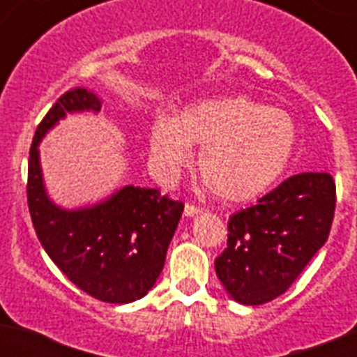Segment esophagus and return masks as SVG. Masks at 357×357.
<instances>
[{
    "mask_svg": "<svg viewBox=\"0 0 357 357\" xmlns=\"http://www.w3.org/2000/svg\"><path fill=\"white\" fill-rule=\"evenodd\" d=\"M202 213L200 206H195V204H185L184 207V214L185 216H197V214Z\"/></svg>",
    "mask_w": 357,
    "mask_h": 357,
    "instance_id": "1",
    "label": "esophagus"
}]
</instances>
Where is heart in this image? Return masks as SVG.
<instances>
[{
  "mask_svg": "<svg viewBox=\"0 0 357 357\" xmlns=\"http://www.w3.org/2000/svg\"><path fill=\"white\" fill-rule=\"evenodd\" d=\"M150 164L172 178L202 144L198 169L211 193L227 202L254 198L284 169L295 127L284 110L245 96L209 98L184 107L173 119L157 118L150 130Z\"/></svg>",
  "mask_w": 357,
  "mask_h": 357,
  "instance_id": "obj_1",
  "label": "heart"
}]
</instances>
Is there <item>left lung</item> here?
Returning <instances> with one entry per match:
<instances>
[{
	"label": "left lung",
	"instance_id": "obj_1",
	"mask_svg": "<svg viewBox=\"0 0 357 357\" xmlns=\"http://www.w3.org/2000/svg\"><path fill=\"white\" fill-rule=\"evenodd\" d=\"M334 207L336 184L329 173H298L232 214L227 248L214 261L229 295L245 305L282 295L326 245Z\"/></svg>",
	"mask_w": 357,
	"mask_h": 357
}]
</instances>
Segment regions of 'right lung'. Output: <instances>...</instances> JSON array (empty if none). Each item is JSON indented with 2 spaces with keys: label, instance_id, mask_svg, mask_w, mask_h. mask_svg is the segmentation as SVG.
Instances as JSON below:
<instances>
[{
  "label": "right lung",
  "instance_id": "1",
  "mask_svg": "<svg viewBox=\"0 0 357 357\" xmlns=\"http://www.w3.org/2000/svg\"><path fill=\"white\" fill-rule=\"evenodd\" d=\"M102 109L85 87L62 94L37 127L28 159V209L40 245L73 284L98 301L128 304L146 295L160 275L184 204L159 189L125 185L109 200L66 211L46 195L39 143L66 112Z\"/></svg>",
  "mask_w": 357,
  "mask_h": 357
}]
</instances>
